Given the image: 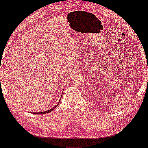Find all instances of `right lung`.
I'll use <instances>...</instances> for the list:
<instances>
[{"instance_id": "right-lung-1", "label": "right lung", "mask_w": 148, "mask_h": 148, "mask_svg": "<svg viewBox=\"0 0 148 148\" xmlns=\"http://www.w3.org/2000/svg\"><path fill=\"white\" fill-rule=\"evenodd\" d=\"M60 103V100L58 101V103L55 106H54L52 108L50 109L49 110H47V111H42V112H31V113H33V114H37V115H40V114H45V113H50V111H52L54 110L56 108H57V106H58V104Z\"/></svg>"}]
</instances>
